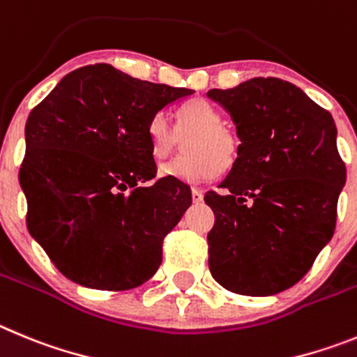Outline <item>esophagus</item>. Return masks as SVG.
Returning a JSON list of instances; mask_svg holds the SVG:
<instances>
[{"label": "esophagus", "instance_id": "1", "mask_svg": "<svg viewBox=\"0 0 357 357\" xmlns=\"http://www.w3.org/2000/svg\"><path fill=\"white\" fill-rule=\"evenodd\" d=\"M192 199H194V202H202L204 194H202V190H199V188H192Z\"/></svg>", "mask_w": 357, "mask_h": 357}]
</instances>
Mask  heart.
Segmentation results:
<instances>
[{
    "mask_svg": "<svg viewBox=\"0 0 357 357\" xmlns=\"http://www.w3.org/2000/svg\"><path fill=\"white\" fill-rule=\"evenodd\" d=\"M176 130L163 114H156L147 126V140L155 158H167L179 146V137L186 139V155L162 165L163 178L183 183H206L217 178L222 169L238 158L240 140L234 131L224 126L222 114L210 102L190 99L176 110Z\"/></svg>",
    "mask_w": 357,
    "mask_h": 357,
    "instance_id": "obj_1",
    "label": "heart"
}]
</instances>
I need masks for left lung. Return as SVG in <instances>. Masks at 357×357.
I'll use <instances>...</instances> for the list:
<instances>
[{"mask_svg": "<svg viewBox=\"0 0 357 357\" xmlns=\"http://www.w3.org/2000/svg\"><path fill=\"white\" fill-rule=\"evenodd\" d=\"M240 139V153L218 192L208 265L218 284L240 295H274L306 275L333 238L347 171L327 110L298 86L252 78L211 89Z\"/></svg>", "mask_w": 357, "mask_h": 357, "instance_id": "8db88e82", "label": "left lung"}]
</instances>
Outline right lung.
I'll list each match as a JSON object with an SVG mask.
<instances>
[{"mask_svg":"<svg viewBox=\"0 0 357 357\" xmlns=\"http://www.w3.org/2000/svg\"><path fill=\"white\" fill-rule=\"evenodd\" d=\"M192 92L96 63L63 76L31 110L19 171L26 226L67 279L121 291L158 271L163 238L192 194L156 178L147 126Z\"/></svg>","mask_w":357,"mask_h":357,"instance_id":"1","label":"right lung"}]
</instances>
